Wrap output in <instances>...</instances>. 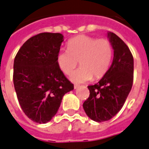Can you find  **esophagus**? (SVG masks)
Returning a JSON list of instances; mask_svg holds the SVG:
<instances>
[{"mask_svg": "<svg viewBox=\"0 0 149 149\" xmlns=\"http://www.w3.org/2000/svg\"><path fill=\"white\" fill-rule=\"evenodd\" d=\"M79 87V85H77V84H75L74 85V89H78Z\"/></svg>", "mask_w": 149, "mask_h": 149, "instance_id": "esophagus-1", "label": "esophagus"}]
</instances>
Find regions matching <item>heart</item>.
Here are the masks:
<instances>
[{
  "instance_id": "1",
  "label": "heart",
  "mask_w": 149,
  "mask_h": 149,
  "mask_svg": "<svg viewBox=\"0 0 149 149\" xmlns=\"http://www.w3.org/2000/svg\"><path fill=\"white\" fill-rule=\"evenodd\" d=\"M113 56L110 41L89 36H79L70 40L68 49H60L56 56L58 66L66 75L76 68L78 61L81 66L70 76V80L83 83L100 79L109 68Z\"/></svg>"
}]
</instances>
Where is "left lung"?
<instances>
[{
  "label": "left lung",
  "instance_id": "1",
  "mask_svg": "<svg viewBox=\"0 0 149 149\" xmlns=\"http://www.w3.org/2000/svg\"><path fill=\"white\" fill-rule=\"evenodd\" d=\"M107 37L114 56L111 66L95 85L89 86V97L83 106L92 120L102 123L109 120L123 108L133 83L134 60L131 51L114 33Z\"/></svg>",
  "mask_w": 149,
  "mask_h": 149
}]
</instances>
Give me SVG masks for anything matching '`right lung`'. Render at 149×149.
<instances>
[{
  "instance_id": "right-lung-1",
  "label": "right lung",
  "mask_w": 149,
  "mask_h": 149,
  "mask_svg": "<svg viewBox=\"0 0 149 149\" xmlns=\"http://www.w3.org/2000/svg\"><path fill=\"white\" fill-rule=\"evenodd\" d=\"M63 41L59 33H41L25 42L14 62L18 102L26 116L47 123L56 114L63 95L74 89L56 63Z\"/></svg>"
}]
</instances>
